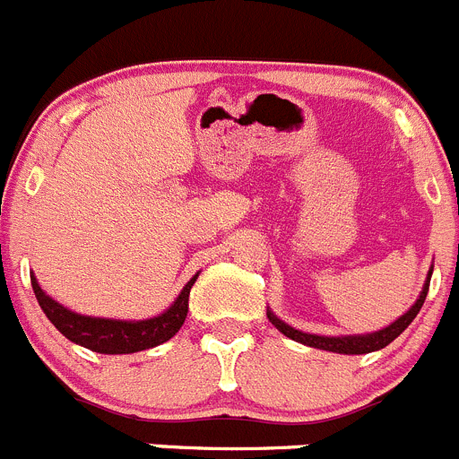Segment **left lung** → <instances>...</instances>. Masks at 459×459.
<instances>
[{"mask_svg": "<svg viewBox=\"0 0 459 459\" xmlns=\"http://www.w3.org/2000/svg\"><path fill=\"white\" fill-rule=\"evenodd\" d=\"M435 267L428 270V279H425L423 288L419 292V299L411 304L410 311H404L403 316L395 317L391 325L386 327L377 329V332H370V333H350V336H320V333H308V332H299V329L290 327L288 322H283L281 317L274 316V311L267 308V317L270 322L279 329L283 336L292 338V341L301 342V345H308V348H317V350H327V352H336V354H368V352H377V350L386 348L391 341L400 336L404 329L410 327L414 317L419 316L420 307H423L425 297H428V288H430V276Z\"/></svg>", "mask_w": 459, "mask_h": 459, "instance_id": "8db88e82", "label": "left lung"}]
</instances>
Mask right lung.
<instances>
[{"label": "right lung", "instance_id": "obj_1", "mask_svg": "<svg viewBox=\"0 0 459 459\" xmlns=\"http://www.w3.org/2000/svg\"><path fill=\"white\" fill-rule=\"evenodd\" d=\"M199 272L187 281V286L180 290V295L173 299L167 311L158 316L146 317V320H117V317H93L82 316V313L70 311L64 304L48 295L39 286L36 276L31 274V288L36 292L40 308L48 316V320L64 333L68 341L82 345L86 350L100 354H132L151 350L155 345H162L169 338L178 333L183 327L189 308V290Z\"/></svg>", "mask_w": 459, "mask_h": 459}]
</instances>
